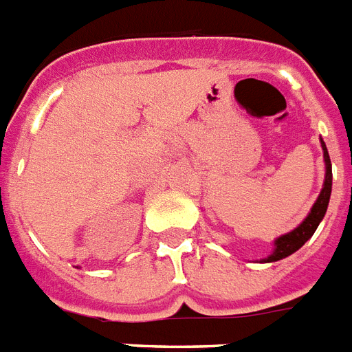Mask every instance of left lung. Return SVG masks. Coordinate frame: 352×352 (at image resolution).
Segmentation results:
<instances>
[{"label": "left lung", "instance_id": "1", "mask_svg": "<svg viewBox=\"0 0 352 352\" xmlns=\"http://www.w3.org/2000/svg\"><path fill=\"white\" fill-rule=\"evenodd\" d=\"M322 151H324V162H326V179H324V187L320 190V196L316 197L315 205H313L311 212L307 214V217L300 225L295 228V230L287 232V234L280 235L278 239H275V250L274 254L263 259V263H275V261H280L287 255L295 254L300 246H304L309 237L315 234V230L318 228L320 221L326 216L327 205H329L331 197V185H333V173H331V160L329 153H327V147L324 144V140L320 138Z\"/></svg>", "mask_w": 352, "mask_h": 352}]
</instances>
